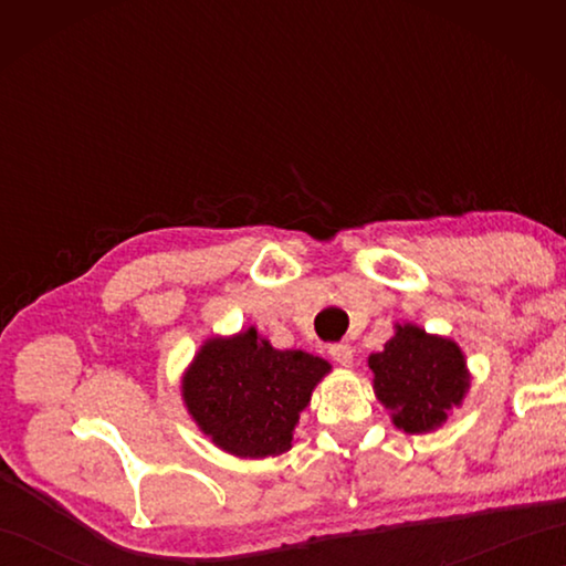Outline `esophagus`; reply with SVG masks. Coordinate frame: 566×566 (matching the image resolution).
<instances>
[{
	"label": "esophagus",
	"instance_id": "1",
	"mask_svg": "<svg viewBox=\"0 0 566 566\" xmlns=\"http://www.w3.org/2000/svg\"><path fill=\"white\" fill-rule=\"evenodd\" d=\"M329 357L337 364H342V367H349V364H352V347L347 342L329 344Z\"/></svg>",
	"mask_w": 566,
	"mask_h": 566
}]
</instances>
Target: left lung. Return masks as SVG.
<instances>
[{
	"label": "left lung",
	"instance_id": "1",
	"mask_svg": "<svg viewBox=\"0 0 566 566\" xmlns=\"http://www.w3.org/2000/svg\"><path fill=\"white\" fill-rule=\"evenodd\" d=\"M369 369L375 371L377 399L409 434L442 424L469 389L462 349L415 324L397 327L385 349L369 357Z\"/></svg>",
	"mask_w": 566,
	"mask_h": 566
}]
</instances>
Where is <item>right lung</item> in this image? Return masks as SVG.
<instances>
[{
  "instance_id": "1",
  "label": "right lung",
  "mask_w": 566,
  "mask_h": 566,
  "mask_svg": "<svg viewBox=\"0 0 566 566\" xmlns=\"http://www.w3.org/2000/svg\"><path fill=\"white\" fill-rule=\"evenodd\" d=\"M329 364L306 352H280L247 329L209 339L185 375V401L199 429L237 457H274L292 447L300 411Z\"/></svg>"
}]
</instances>
